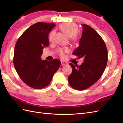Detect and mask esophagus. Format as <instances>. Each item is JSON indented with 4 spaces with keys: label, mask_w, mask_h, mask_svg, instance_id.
Listing matches in <instances>:
<instances>
[{
    "label": "esophagus",
    "mask_w": 123,
    "mask_h": 123,
    "mask_svg": "<svg viewBox=\"0 0 123 123\" xmlns=\"http://www.w3.org/2000/svg\"><path fill=\"white\" fill-rule=\"evenodd\" d=\"M61 63L62 66H65V65H67L68 64L66 61H63V60H61Z\"/></svg>",
    "instance_id": "obj_1"
}]
</instances>
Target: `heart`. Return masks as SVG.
Returning a JSON list of instances; mask_svg holds the SVG:
<instances>
[{"label": "heart", "instance_id": "obj_1", "mask_svg": "<svg viewBox=\"0 0 123 123\" xmlns=\"http://www.w3.org/2000/svg\"><path fill=\"white\" fill-rule=\"evenodd\" d=\"M60 28L68 37H71L73 36L72 41L74 42L77 41V36L76 34L78 32V27L76 24L70 23H63V24L60 26ZM55 33V32L54 31H52L49 33V41H53ZM69 51V49L67 48L64 49H60L58 50V54L60 56L63 57L65 56V53H67V52H68Z\"/></svg>", "mask_w": 123, "mask_h": 123}]
</instances>
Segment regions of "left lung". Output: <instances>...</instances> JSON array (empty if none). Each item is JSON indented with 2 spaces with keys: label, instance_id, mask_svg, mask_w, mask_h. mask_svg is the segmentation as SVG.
<instances>
[{
  "label": "left lung",
  "instance_id": "8db88e82",
  "mask_svg": "<svg viewBox=\"0 0 123 123\" xmlns=\"http://www.w3.org/2000/svg\"><path fill=\"white\" fill-rule=\"evenodd\" d=\"M83 32L79 46L72 54L83 58L78 66L72 63V69L68 77L69 85L78 90L90 87L99 79L105 70L108 61V51L103 38L90 26L83 24Z\"/></svg>",
  "mask_w": 123,
  "mask_h": 123
}]
</instances>
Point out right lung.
Instances as JSON below:
<instances>
[{
  "mask_svg": "<svg viewBox=\"0 0 123 123\" xmlns=\"http://www.w3.org/2000/svg\"><path fill=\"white\" fill-rule=\"evenodd\" d=\"M55 25L38 22L28 28L18 39L13 62L23 82L34 89H42L49 85L58 70L61 61L42 60L43 49L49 45V34Z\"/></svg>",
  "mask_w": 123,
  "mask_h": 123,
  "instance_id": "1",
  "label": "right lung"
}]
</instances>
